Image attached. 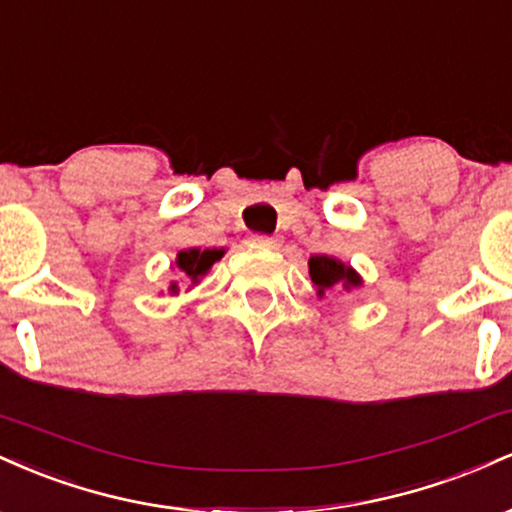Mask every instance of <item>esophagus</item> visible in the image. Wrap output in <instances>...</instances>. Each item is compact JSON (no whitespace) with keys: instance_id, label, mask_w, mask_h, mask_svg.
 Listing matches in <instances>:
<instances>
[{"instance_id":"obj_1","label":"esophagus","mask_w":512,"mask_h":512,"mask_svg":"<svg viewBox=\"0 0 512 512\" xmlns=\"http://www.w3.org/2000/svg\"><path fill=\"white\" fill-rule=\"evenodd\" d=\"M248 243L255 245V248L274 250V248H279V245H281V238H276V236H250Z\"/></svg>"}]
</instances>
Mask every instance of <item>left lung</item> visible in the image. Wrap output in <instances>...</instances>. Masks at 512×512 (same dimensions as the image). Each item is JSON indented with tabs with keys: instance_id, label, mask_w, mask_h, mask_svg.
<instances>
[{
	"instance_id": "left-lung-1",
	"label": "left lung",
	"mask_w": 512,
	"mask_h": 512,
	"mask_svg": "<svg viewBox=\"0 0 512 512\" xmlns=\"http://www.w3.org/2000/svg\"><path fill=\"white\" fill-rule=\"evenodd\" d=\"M308 269H310V279H313L315 293L320 298L330 291L351 293L363 286L361 274H358L351 264L337 260V257L313 255L308 260Z\"/></svg>"
}]
</instances>
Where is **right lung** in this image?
<instances>
[{
	"mask_svg": "<svg viewBox=\"0 0 512 512\" xmlns=\"http://www.w3.org/2000/svg\"><path fill=\"white\" fill-rule=\"evenodd\" d=\"M223 255H226V250H223V248H207V250L187 248V250L178 252V257H175V262L170 264V269H175L180 279L190 284V286H187V291H190L192 286H197L199 281H202L204 276L209 274V269L214 267V264L219 262ZM168 293H170V296H178V293H180L178 281H170Z\"/></svg>",
	"mask_w": 512,
	"mask_h": 512,
	"instance_id": "right-lung-1",
	"label": "right lung"
}]
</instances>
